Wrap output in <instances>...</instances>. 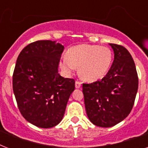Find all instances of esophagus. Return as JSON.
Here are the masks:
<instances>
[{
  "mask_svg": "<svg viewBox=\"0 0 148 148\" xmlns=\"http://www.w3.org/2000/svg\"><path fill=\"white\" fill-rule=\"evenodd\" d=\"M81 82H80V81H77L76 82H75V88H81Z\"/></svg>",
  "mask_w": 148,
  "mask_h": 148,
  "instance_id": "34e87169",
  "label": "esophagus"
}]
</instances>
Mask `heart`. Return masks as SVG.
Wrapping results in <instances>:
<instances>
[{
	"label": "heart",
	"instance_id": "obj_1",
	"mask_svg": "<svg viewBox=\"0 0 148 148\" xmlns=\"http://www.w3.org/2000/svg\"><path fill=\"white\" fill-rule=\"evenodd\" d=\"M113 53L110 48L94 45H80L70 48L64 56L60 67L71 73L79 67V74L84 81L93 82L102 78L112 63Z\"/></svg>",
	"mask_w": 148,
	"mask_h": 148
}]
</instances>
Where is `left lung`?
Instances as JSON below:
<instances>
[{
	"instance_id": "8db88e82",
	"label": "left lung",
	"mask_w": 148,
	"mask_h": 148,
	"mask_svg": "<svg viewBox=\"0 0 148 148\" xmlns=\"http://www.w3.org/2000/svg\"><path fill=\"white\" fill-rule=\"evenodd\" d=\"M114 60L103 78L83 84L86 112L96 126L110 127L125 119L132 110L138 89L135 64L121 45L109 44Z\"/></svg>"
}]
</instances>
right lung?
Returning <instances> with one entry per match:
<instances>
[{"label":"right lung","instance_id":"add662e5","mask_svg":"<svg viewBox=\"0 0 148 148\" xmlns=\"http://www.w3.org/2000/svg\"><path fill=\"white\" fill-rule=\"evenodd\" d=\"M64 46L51 40L27 45L17 57L13 90L22 116L31 124L50 128L61 121L74 79L58 74Z\"/></svg>","mask_w":148,"mask_h":148}]
</instances>
